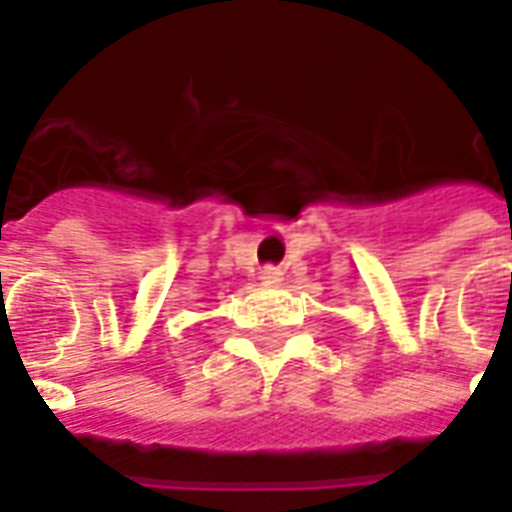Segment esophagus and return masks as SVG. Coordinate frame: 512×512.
<instances>
[{
  "label": "esophagus",
  "mask_w": 512,
  "mask_h": 512,
  "mask_svg": "<svg viewBox=\"0 0 512 512\" xmlns=\"http://www.w3.org/2000/svg\"><path fill=\"white\" fill-rule=\"evenodd\" d=\"M280 274H282L280 268L268 266L260 271V282H263V285H277V282H280Z\"/></svg>",
  "instance_id": "34e87169"
}]
</instances>
